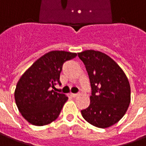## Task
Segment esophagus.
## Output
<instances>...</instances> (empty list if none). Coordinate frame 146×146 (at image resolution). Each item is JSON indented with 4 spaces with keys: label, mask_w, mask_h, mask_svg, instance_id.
<instances>
[{
    "label": "esophagus",
    "mask_w": 146,
    "mask_h": 146,
    "mask_svg": "<svg viewBox=\"0 0 146 146\" xmlns=\"http://www.w3.org/2000/svg\"><path fill=\"white\" fill-rule=\"evenodd\" d=\"M70 95H71V97H72V98H76L77 96L79 95V94H73V93H71V94H70Z\"/></svg>",
    "instance_id": "1"
}]
</instances>
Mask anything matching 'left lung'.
Returning a JSON list of instances; mask_svg holds the SVG:
<instances>
[{
    "instance_id": "left-lung-1",
    "label": "left lung",
    "mask_w": 146,
    "mask_h": 146,
    "mask_svg": "<svg viewBox=\"0 0 146 146\" xmlns=\"http://www.w3.org/2000/svg\"><path fill=\"white\" fill-rule=\"evenodd\" d=\"M92 87L90 105L82 110L86 121L100 128L117 123L131 103V86L124 71L107 54L94 50L78 53Z\"/></svg>"
}]
</instances>
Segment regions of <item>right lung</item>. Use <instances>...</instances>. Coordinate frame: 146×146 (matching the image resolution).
<instances>
[{
	"label": "right lung",
	"mask_w": 146,
	"mask_h": 146,
	"mask_svg": "<svg viewBox=\"0 0 146 146\" xmlns=\"http://www.w3.org/2000/svg\"><path fill=\"white\" fill-rule=\"evenodd\" d=\"M76 55L65 51L49 52L37 59L21 76L14 95L19 111L28 122L43 126L58 117L68 98L51 88L57 83L61 85L59 79L64 63Z\"/></svg>",
	"instance_id": "1"
}]
</instances>
